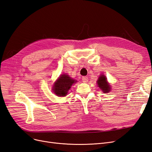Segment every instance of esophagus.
<instances>
[{
  "label": "esophagus",
  "mask_w": 152,
  "mask_h": 152,
  "mask_svg": "<svg viewBox=\"0 0 152 152\" xmlns=\"http://www.w3.org/2000/svg\"><path fill=\"white\" fill-rule=\"evenodd\" d=\"M82 81H83V82H87V81H88V77H82Z\"/></svg>",
  "instance_id": "esophagus-1"
}]
</instances>
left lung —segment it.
Returning a JSON list of instances; mask_svg holds the SVG:
<instances>
[{
	"label": "left lung",
	"mask_w": 152,
	"mask_h": 152,
	"mask_svg": "<svg viewBox=\"0 0 152 152\" xmlns=\"http://www.w3.org/2000/svg\"><path fill=\"white\" fill-rule=\"evenodd\" d=\"M97 83L98 87L104 92V93H109V91H110V89L111 88H110V86L108 83L107 78H106L104 75H101V76H99V79L97 81Z\"/></svg>",
	"instance_id": "8db88e82"
}]
</instances>
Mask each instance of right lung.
I'll use <instances>...</instances> for the list:
<instances>
[{
    "mask_svg": "<svg viewBox=\"0 0 152 152\" xmlns=\"http://www.w3.org/2000/svg\"><path fill=\"white\" fill-rule=\"evenodd\" d=\"M77 81L73 80L68 75L63 74L58 78L53 86V92L58 96H65L67 94L73 84Z\"/></svg>",
    "mask_w": 152,
    "mask_h": 152,
    "instance_id": "right-lung-1",
    "label": "right lung"
}]
</instances>
